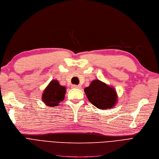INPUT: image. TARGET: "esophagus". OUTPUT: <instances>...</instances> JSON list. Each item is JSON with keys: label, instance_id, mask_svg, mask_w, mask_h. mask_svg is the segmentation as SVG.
<instances>
[{"label": "esophagus", "instance_id": "esophagus-1", "mask_svg": "<svg viewBox=\"0 0 159 159\" xmlns=\"http://www.w3.org/2000/svg\"><path fill=\"white\" fill-rule=\"evenodd\" d=\"M72 88H78V89H80V88H81V85H73L72 86Z\"/></svg>", "mask_w": 159, "mask_h": 159}]
</instances>
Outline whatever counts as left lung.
<instances>
[{"label":"left lung","mask_w":159,"mask_h":159,"mask_svg":"<svg viewBox=\"0 0 159 159\" xmlns=\"http://www.w3.org/2000/svg\"><path fill=\"white\" fill-rule=\"evenodd\" d=\"M89 101L97 108L111 109L118 102V94L114 87L96 79L84 89Z\"/></svg>","instance_id":"1"}]
</instances>
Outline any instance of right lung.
Here are the masks:
<instances>
[{"mask_svg":"<svg viewBox=\"0 0 159 159\" xmlns=\"http://www.w3.org/2000/svg\"><path fill=\"white\" fill-rule=\"evenodd\" d=\"M66 91V87L60 85L58 80H52L43 91L41 99L46 106L57 107L64 100Z\"/></svg>","mask_w":159,"mask_h":159,"instance_id":"obj_1","label":"right lung"}]
</instances>
